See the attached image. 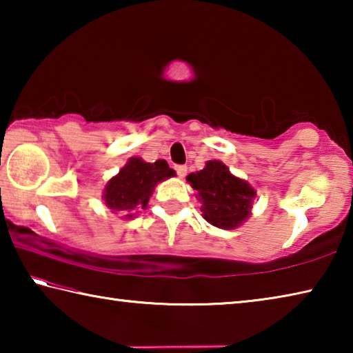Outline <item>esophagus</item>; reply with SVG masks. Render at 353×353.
I'll list each match as a JSON object with an SVG mask.
<instances>
[{"instance_id": "obj_1", "label": "esophagus", "mask_w": 353, "mask_h": 353, "mask_svg": "<svg viewBox=\"0 0 353 353\" xmlns=\"http://www.w3.org/2000/svg\"><path fill=\"white\" fill-rule=\"evenodd\" d=\"M176 172L179 177H185V174H187V166L185 165H177L176 166Z\"/></svg>"}]
</instances>
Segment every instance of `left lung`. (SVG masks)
<instances>
[{
	"label": "left lung",
	"instance_id": "obj_1",
	"mask_svg": "<svg viewBox=\"0 0 353 353\" xmlns=\"http://www.w3.org/2000/svg\"><path fill=\"white\" fill-rule=\"evenodd\" d=\"M187 181L198 191L202 216L212 225L235 229L248 219L255 190L232 174L223 162L208 160L204 170L191 172Z\"/></svg>",
	"mask_w": 353,
	"mask_h": 353
}]
</instances>
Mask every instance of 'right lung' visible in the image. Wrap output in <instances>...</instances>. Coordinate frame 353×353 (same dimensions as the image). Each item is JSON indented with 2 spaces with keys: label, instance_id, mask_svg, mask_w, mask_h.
Instances as JSON below:
<instances>
[{
  "label": "right lung",
  "instance_id": "add662e5",
  "mask_svg": "<svg viewBox=\"0 0 353 353\" xmlns=\"http://www.w3.org/2000/svg\"><path fill=\"white\" fill-rule=\"evenodd\" d=\"M176 174L165 160L148 163L140 157L129 159L117 176L107 182L103 199L113 212H124L132 218L134 212L146 208L155 185Z\"/></svg>",
  "mask_w": 353,
  "mask_h": 353
}]
</instances>
